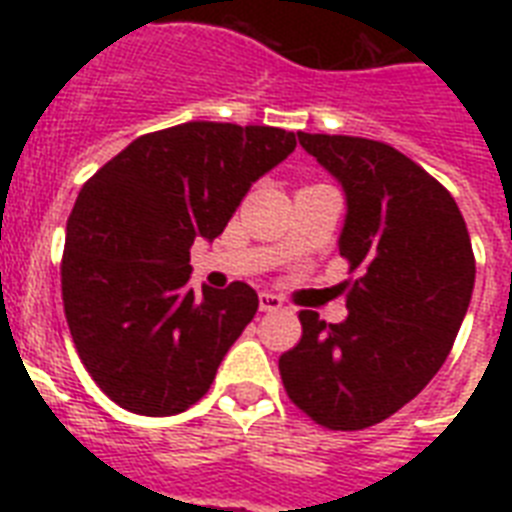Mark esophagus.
<instances>
[{
  "label": "esophagus",
  "mask_w": 512,
  "mask_h": 512,
  "mask_svg": "<svg viewBox=\"0 0 512 512\" xmlns=\"http://www.w3.org/2000/svg\"><path fill=\"white\" fill-rule=\"evenodd\" d=\"M281 297L271 295V292H260V311L265 313H273V311H281Z\"/></svg>",
  "instance_id": "1"
}]
</instances>
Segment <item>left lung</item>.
<instances>
[{
    "instance_id": "obj_1",
    "label": "left lung",
    "mask_w": 512,
    "mask_h": 512,
    "mask_svg": "<svg viewBox=\"0 0 512 512\" xmlns=\"http://www.w3.org/2000/svg\"><path fill=\"white\" fill-rule=\"evenodd\" d=\"M345 191L340 255L348 319L300 311L303 337L279 358L292 404L329 430H364L420 393L449 356L476 284L468 225L452 193L388 143L297 132Z\"/></svg>"
}]
</instances>
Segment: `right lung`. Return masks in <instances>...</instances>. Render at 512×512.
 <instances>
[{"label": "right lung", "mask_w": 512, "mask_h": 512, "mask_svg": "<svg viewBox=\"0 0 512 512\" xmlns=\"http://www.w3.org/2000/svg\"><path fill=\"white\" fill-rule=\"evenodd\" d=\"M295 132L185 122L132 140L82 185L60 263L76 353L127 412L196 404L257 313L244 281L201 287L191 244L217 239L257 177L295 151Z\"/></svg>", "instance_id": "obj_1"}]
</instances>
